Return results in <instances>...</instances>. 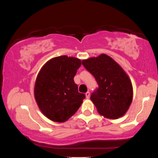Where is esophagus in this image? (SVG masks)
Returning a JSON list of instances; mask_svg holds the SVG:
<instances>
[{
  "instance_id": "1",
  "label": "esophagus",
  "mask_w": 158,
  "mask_h": 158,
  "mask_svg": "<svg viewBox=\"0 0 158 158\" xmlns=\"http://www.w3.org/2000/svg\"><path fill=\"white\" fill-rule=\"evenodd\" d=\"M85 96H86V98H90V92H89V91H87V92L86 93V94H85Z\"/></svg>"
}]
</instances>
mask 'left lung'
I'll list each match as a JSON object with an SVG mask.
<instances>
[{
	"mask_svg": "<svg viewBox=\"0 0 158 158\" xmlns=\"http://www.w3.org/2000/svg\"><path fill=\"white\" fill-rule=\"evenodd\" d=\"M87 71L94 76L98 88L90 100L101 115L110 119L123 116L132 100V86L130 78L117 62L106 54L82 61Z\"/></svg>",
	"mask_w": 158,
	"mask_h": 158,
	"instance_id": "1",
	"label": "left lung"
}]
</instances>
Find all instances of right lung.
<instances>
[{"label": "right lung", "instance_id": "1", "mask_svg": "<svg viewBox=\"0 0 158 158\" xmlns=\"http://www.w3.org/2000/svg\"><path fill=\"white\" fill-rule=\"evenodd\" d=\"M81 64L79 59L60 56L49 60L40 71L35 82V99L50 120L64 122L81 106L85 95L79 93L73 80Z\"/></svg>", "mask_w": 158, "mask_h": 158}]
</instances>
